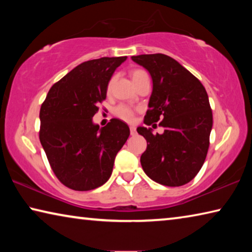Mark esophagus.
<instances>
[{"label": "esophagus", "mask_w": 252, "mask_h": 252, "mask_svg": "<svg viewBox=\"0 0 252 252\" xmlns=\"http://www.w3.org/2000/svg\"><path fill=\"white\" fill-rule=\"evenodd\" d=\"M130 133H131V135H135V126H130Z\"/></svg>", "instance_id": "1"}]
</instances>
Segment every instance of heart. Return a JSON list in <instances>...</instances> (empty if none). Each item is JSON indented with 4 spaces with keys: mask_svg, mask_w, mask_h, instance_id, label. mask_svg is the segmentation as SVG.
<instances>
[{
    "mask_svg": "<svg viewBox=\"0 0 252 252\" xmlns=\"http://www.w3.org/2000/svg\"><path fill=\"white\" fill-rule=\"evenodd\" d=\"M147 72H144L142 70H135L132 72V79H133L134 83L138 82L139 80H141L143 76H147ZM114 114L118 118L122 119L125 121H131L133 119V110H132L130 106L125 105V104H120L118 105L116 110H114Z\"/></svg>",
    "mask_w": 252,
    "mask_h": 252,
    "instance_id": "1",
    "label": "heart"
}]
</instances>
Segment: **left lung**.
I'll return each mask as SVG.
<instances>
[{"label": "left lung", "instance_id": "1", "mask_svg": "<svg viewBox=\"0 0 252 252\" xmlns=\"http://www.w3.org/2000/svg\"><path fill=\"white\" fill-rule=\"evenodd\" d=\"M151 75L152 93L144 123L160 122L162 134L151 127L136 131L147 140L140 161L147 176L160 185L180 187L197 176L206 160L212 111L201 82L165 54L131 57Z\"/></svg>", "mask_w": 252, "mask_h": 252}]
</instances>
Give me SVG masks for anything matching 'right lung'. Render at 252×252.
<instances>
[{"instance_id":"add662e5","label":"right lung","mask_w":252,"mask_h":252,"mask_svg":"<svg viewBox=\"0 0 252 252\" xmlns=\"http://www.w3.org/2000/svg\"><path fill=\"white\" fill-rule=\"evenodd\" d=\"M126 60L81 63L50 89L41 106V144L54 174L70 189L88 191L104 185L129 138V126L119 119L103 127L92 120L114 71Z\"/></svg>"}]
</instances>
